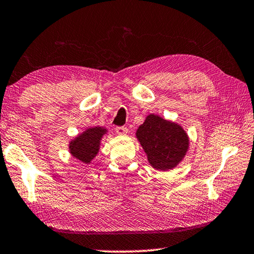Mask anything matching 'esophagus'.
Segmentation results:
<instances>
[{"label":"esophagus","instance_id":"34e87169","mask_svg":"<svg viewBox=\"0 0 254 254\" xmlns=\"http://www.w3.org/2000/svg\"><path fill=\"white\" fill-rule=\"evenodd\" d=\"M115 132L119 135H124L127 133V128L126 127H115Z\"/></svg>","mask_w":254,"mask_h":254}]
</instances>
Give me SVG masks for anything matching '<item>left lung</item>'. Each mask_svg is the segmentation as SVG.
Segmentation results:
<instances>
[{
	"mask_svg": "<svg viewBox=\"0 0 254 254\" xmlns=\"http://www.w3.org/2000/svg\"><path fill=\"white\" fill-rule=\"evenodd\" d=\"M136 138L151 166L160 171L174 168L184 158L189 148L188 134L182 127L154 114L148 115L139 127Z\"/></svg>",
	"mask_w": 254,
	"mask_h": 254,
	"instance_id": "1",
	"label": "left lung"
}]
</instances>
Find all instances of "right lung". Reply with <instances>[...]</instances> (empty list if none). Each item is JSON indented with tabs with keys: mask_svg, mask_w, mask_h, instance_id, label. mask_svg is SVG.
<instances>
[{
	"mask_svg": "<svg viewBox=\"0 0 254 254\" xmlns=\"http://www.w3.org/2000/svg\"><path fill=\"white\" fill-rule=\"evenodd\" d=\"M106 130L103 127H90L72 140L70 143V152L80 162L89 164L91 159L98 154L102 136Z\"/></svg>",
	"mask_w": 254,
	"mask_h": 254,
	"instance_id": "1",
	"label": "right lung"
}]
</instances>
